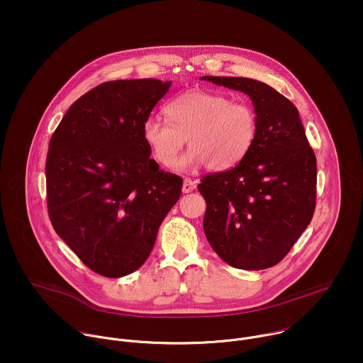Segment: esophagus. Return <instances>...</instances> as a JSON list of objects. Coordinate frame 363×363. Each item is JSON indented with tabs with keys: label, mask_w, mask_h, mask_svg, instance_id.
<instances>
[{
	"label": "esophagus",
	"mask_w": 363,
	"mask_h": 363,
	"mask_svg": "<svg viewBox=\"0 0 363 363\" xmlns=\"http://www.w3.org/2000/svg\"><path fill=\"white\" fill-rule=\"evenodd\" d=\"M194 189H195V182L191 178H185L184 185H182V192L188 194V192H192Z\"/></svg>",
	"instance_id": "34e87169"
}]
</instances>
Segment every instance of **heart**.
<instances>
[{
    "label": "heart",
    "instance_id": "b5f03b06",
    "mask_svg": "<svg viewBox=\"0 0 363 363\" xmlns=\"http://www.w3.org/2000/svg\"><path fill=\"white\" fill-rule=\"evenodd\" d=\"M168 121L150 118L143 125V139L162 167L177 165L185 145L191 147L179 161L181 168L206 165L227 171L251 150L258 133V115L244 100L224 93L186 91L167 103Z\"/></svg>",
    "mask_w": 363,
    "mask_h": 363
}]
</instances>
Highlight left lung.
<instances>
[{"label": "left lung", "mask_w": 363, "mask_h": 363, "mask_svg": "<svg viewBox=\"0 0 363 363\" xmlns=\"http://www.w3.org/2000/svg\"><path fill=\"white\" fill-rule=\"evenodd\" d=\"M250 96L257 139L234 168L205 175L203 231L213 250L235 269L279 264L313 218L316 157L293 103L269 84L247 77L202 76Z\"/></svg>", "instance_id": "obj_1"}]
</instances>
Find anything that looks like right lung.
<instances>
[{"mask_svg": "<svg viewBox=\"0 0 363 363\" xmlns=\"http://www.w3.org/2000/svg\"><path fill=\"white\" fill-rule=\"evenodd\" d=\"M169 87L157 79L101 83L73 103L50 139V221L100 276L138 270L179 199L182 178L150 160L142 132Z\"/></svg>", "mask_w": 363, "mask_h": 363, "instance_id": "1", "label": "right lung"}]
</instances>
